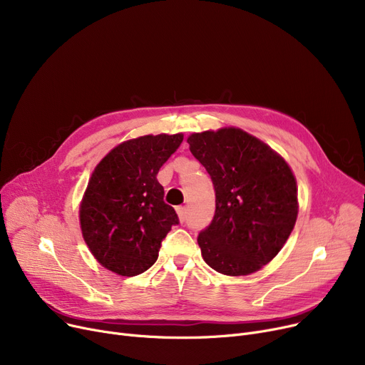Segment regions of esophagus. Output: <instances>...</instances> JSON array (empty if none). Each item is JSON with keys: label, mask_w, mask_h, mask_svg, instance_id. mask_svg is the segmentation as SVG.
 I'll return each instance as SVG.
<instances>
[{"label": "esophagus", "mask_w": 365, "mask_h": 365, "mask_svg": "<svg viewBox=\"0 0 365 365\" xmlns=\"http://www.w3.org/2000/svg\"><path fill=\"white\" fill-rule=\"evenodd\" d=\"M176 212H178V216H179V219H180V222H185V219H186V207H178L176 208Z\"/></svg>", "instance_id": "1"}]
</instances>
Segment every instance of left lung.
I'll return each mask as SVG.
<instances>
[{
	"mask_svg": "<svg viewBox=\"0 0 365 365\" xmlns=\"http://www.w3.org/2000/svg\"><path fill=\"white\" fill-rule=\"evenodd\" d=\"M187 143L216 190L213 222L198 235L202 259L229 277L257 272L281 252L297 220L292 167L237 127L192 133Z\"/></svg>",
	"mask_w": 365,
	"mask_h": 365,
	"instance_id": "1",
	"label": "left lung"
}]
</instances>
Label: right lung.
Returning <instances> with one entry per match:
<instances>
[{
    "label": "right lung",
    "mask_w": 365,
    "mask_h": 365,
    "mask_svg": "<svg viewBox=\"0 0 365 365\" xmlns=\"http://www.w3.org/2000/svg\"><path fill=\"white\" fill-rule=\"evenodd\" d=\"M183 133L146 134L110 149L94 167L80 204L83 238L108 271L134 277L157 262L161 241L179 223L157 180Z\"/></svg>",
    "instance_id": "right-lung-1"
}]
</instances>
